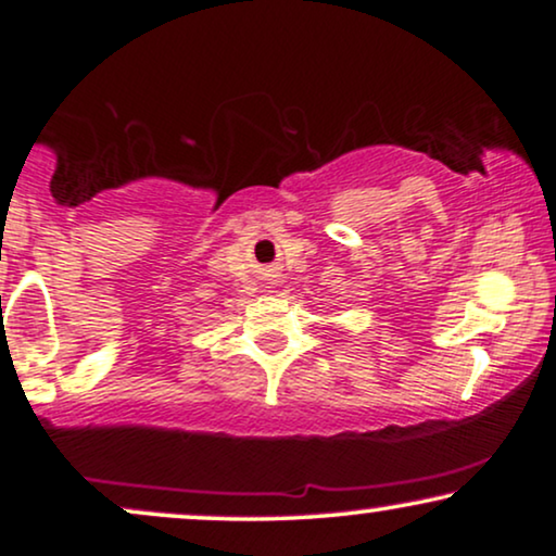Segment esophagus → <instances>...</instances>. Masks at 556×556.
Wrapping results in <instances>:
<instances>
[{
	"label": "esophagus",
	"instance_id": "esophagus-1",
	"mask_svg": "<svg viewBox=\"0 0 556 556\" xmlns=\"http://www.w3.org/2000/svg\"><path fill=\"white\" fill-rule=\"evenodd\" d=\"M277 277H279V274H269V279H266V282H269V285H277Z\"/></svg>",
	"mask_w": 556,
	"mask_h": 556
}]
</instances>
